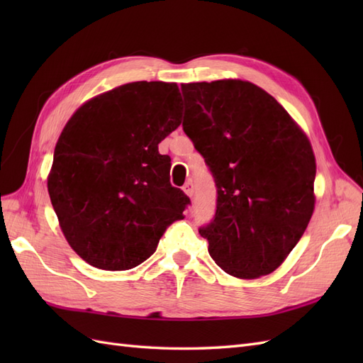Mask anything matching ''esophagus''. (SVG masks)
Listing matches in <instances>:
<instances>
[{
    "instance_id": "obj_1",
    "label": "esophagus",
    "mask_w": 363,
    "mask_h": 363,
    "mask_svg": "<svg viewBox=\"0 0 363 363\" xmlns=\"http://www.w3.org/2000/svg\"><path fill=\"white\" fill-rule=\"evenodd\" d=\"M183 191H184V194L188 195V196H192L194 195V183L191 180L186 182L184 186H183Z\"/></svg>"
}]
</instances>
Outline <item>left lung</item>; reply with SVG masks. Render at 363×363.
<instances>
[{
  "label": "left lung",
  "mask_w": 363,
  "mask_h": 363,
  "mask_svg": "<svg viewBox=\"0 0 363 363\" xmlns=\"http://www.w3.org/2000/svg\"><path fill=\"white\" fill-rule=\"evenodd\" d=\"M183 130L216 186V212L199 228L219 268L239 279L277 269L313 207L309 139L259 86L242 80L182 84Z\"/></svg>",
  "instance_id": "obj_1"
}]
</instances>
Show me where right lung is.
I'll use <instances>...</instances> for the list:
<instances>
[{
    "label": "right lung",
    "instance_id": "obj_1",
    "mask_svg": "<svg viewBox=\"0 0 363 363\" xmlns=\"http://www.w3.org/2000/svg\"><path fill=\"white\" fill-rule=\"evenodd\" d=\"M179 86L127 83L83 104L54 150L48 194L71 248L89 265L131 269L156 251L189 196L169 183L159 144L180 125Z\"/></svg>",
    "mask_w": 363,
    "mask_h": 363
}]
</instances>
